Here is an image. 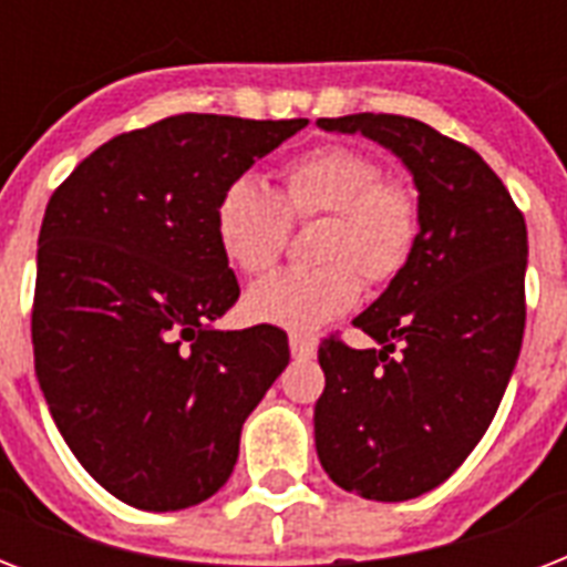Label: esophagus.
I'll list each match as a JSON object with an SVG mask.
<instances>
[{
	"instance_id": "34e87169",
	"label": "esophagus",
	"mask_w": 567,
	"mask_h": 567,
	"mask_svg": "<svg viewBox=\"0 0 567 567\" xmlns=\"http://www.w3.org/2000/svg\"><path fill=\"white\" fill-rule=\"evenodd\" d=\"M318 353V341L309 336H291V355L293 359H311Z\"/></svg>"
}]
</instances>
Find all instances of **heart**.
I'll use <instances>...</instances> for the list:
<instances>
[{"label": "heart", "instance_id": "b5f03b06", "mask_svg": "<svg viewBox=\"0 0 567 567\" xmlns=\"http://www.w3.org/2000/svg\"><path fill=\"white\" fill-rule=\"evenodd\" d=\"M270 190L256 176L231 179L214 205V238L231 267L265 274L279 261L291 223L327 217L318 238L320 267L279 270L256 282L244 309L258 323L315 332L359 300L362 279L385 285L403 274L421 229L417 199L385 179L373 155L353 146H318L297 155Z\"/></svg>", "mask_w": 567, "mask_h": 567}]
</instances>
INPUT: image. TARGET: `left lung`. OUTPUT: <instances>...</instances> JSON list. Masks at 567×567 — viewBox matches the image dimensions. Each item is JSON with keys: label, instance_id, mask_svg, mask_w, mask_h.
Wrapping results in <instances>:
<instances>
[{"label": "left lung", "instance_id": "1", "mask_svg": "<svg viewBox=\"0 0 567 567\" xmlns=\"http://www.w3.org/2000/svg\"><path fill=\"white\" fill-rule=\"evenodd\" d=\"M318 126L391 150L417 188L412 258L353 320L379 350L327 338L315 405L332 483L368 501H412L465 462L509 385L527 320V223L471 146L421 120L350 114Z\"/></svg>", "mask_w": 567, "mask_h": 567}]
</instances>
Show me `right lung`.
<instances>
[{"label": "right lung", "instance_id": "1", "mask_svg": "<svg viewBox=\"0 0 567 567\" xmlns=\"http://www.w3.org/2000/svg\"><path fill=\"white\" fill-rule=\"evenodd\" d=\"M306 126L176 114L111 137L49 199L34 373L66 447L135 509H188L220 492L240 426L291 359L282 329L214 327L240 293L214 205Z\"/></svg>", "mask_w": 567, "mask_h": 567}]
</instances>
